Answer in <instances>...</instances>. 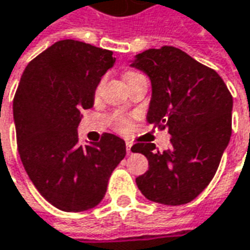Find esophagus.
Instances as JSON below:
<instances>
[{
	"instance_id": "obj_1",
	"label": "esophagus",
	"mask_w": 250,
	"mask_h": 250,
	"mask_svg": "<svg viewBox=\"0 0 250 250\" xmlns=\"http://www.w3.org/2000/svg\"><path fill=\"white\" fill-rule=\"evenodd\" d=\"M125 151H127V154L128 155L132 154V143L131 142L125 143Z\"/></svg>"
}]
</instances>
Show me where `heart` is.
<instances>
[{
	"instance_id": "b5f03b06",
	"label": "heart",
	"mask_w": 250,
	"mask_h": 250,
	"mask_svg": "<svg viewBox=\"0 0 250 250\" xmlns=\"http://www.w3.org/2000/svg\"><path fill=\"white\" fill-rule=\"evenodd\" d=\"M135 74H137V73H127V74H125V80H127V78H130V77L135 76ZM100 88H101V83L99 85V86H97V89H96V92H97V93H99ZM119 125H120V128H125V119H119Z\"/></svg>"
}]
</instances>
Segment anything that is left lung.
Listing matches in <instances>:
<instances>
[{"label": "left lung", "instance_id": "obj_1", "mask_svg": "<svg viewBox=\"0 0 250 250\" xmlns=\"http://www.w3.org/2000/svg\"><path fill=\"white\" fill-rule=\"evenodd\" d=\"M130 62L151 83L146 119L170 134L162 153L154 143L132 146L149 161L138 188L155 203H189L210 184L228 147L233 97L215 70L176 47L150 48Z\"/></svg>", "mask_w": 250, "mask_h": 250}]
</instances>
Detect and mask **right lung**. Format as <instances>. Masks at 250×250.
<instances>
[{
	"label": "right lung",
	"mask_w": 250,
	"mask_h": 250,
	"mask_svg": "<svg viewBox=\"0 0 250 250\" xmlns=\"http://www.w3.org/2000/svg\"><path fill=\"white\" fill-rule=\"evenodd\" d=\"M116 58L78 40H59L31 61L13 100L17 147L28 177L42 196L67 212L100 203L125 143L113 134L81 145L77 128L83 109Z\"/></svg>",
	"instance_id": "right-lung-1"
}]
</instances>
